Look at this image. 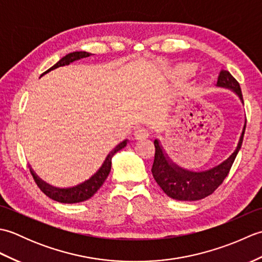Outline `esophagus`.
Wrapping results in <instances>:
<instances>
[{"mask_svg": "<svg viewBox=\"0 0 262 262\" xmlns=\"http://www.w3.org/2000/svg\"><path fill=\"white\" fill-rule=\"evenodd\" d=\"M148 135H149L148 129H146V128H144V127L137 128L134 133V136L136 140H145V138L148 137Z\"/></svg>", "mask_w": 262, "mask_h": 262, "instance_id": "obj_1", "label": "esophagus"}]
</instances>
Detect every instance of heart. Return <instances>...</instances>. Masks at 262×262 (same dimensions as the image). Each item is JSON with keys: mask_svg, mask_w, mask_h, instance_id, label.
I'll return each mask as SVG.
<instances>
[{"mask_svg": "<svg viewBox=\"0 0 262 262\" xmlns=\"http://www.w3.org/2000/svg\"><path fill=\"white\" fill-rule=\"evenodd\" d=\"M181 72L183 74H190L193 72V68L191 65H183L181 68Z\"/></svg>", "mask_w": 262, "mask_h": 262, "instance_id": "obj_1", "label": "heart"}]
</instances>
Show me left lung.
<instances>
[{
	"label": "left lung",
	"mask_w": 262,
	"mask_h": 262,
	"mask_svg": "<svg viewBox=\"0 0 262 262\" xmlns=\"http://www.w3.org/2000/svg\"><path fill=\"white\" fill-rule=\"evenodd\" d=\"M217 85L231 89L240 97L243 102L241 86L234 77L230 74L229 71H220L219 77H217ZM246 126L247 121L244 124L237 147L231 157L220 165L204 172H191L183 170L178 165L173 164L162 151V147H161L159 141L155 140V154L152 166V173L155 181L158 182L161 189L170 198H173L176 200L193 202V200H199L209 196L223 183L227 174L230 173L233 162H234L236 155L241 148Z\"/></svg>",
	"instance_id": "1"
}]
</instances>
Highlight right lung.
Here are the masks:
<instances>
[{"label": "right lung", "instance_id": "1", "mask_svg": "<svg viewBox=\"0 0 262 262\" xmlns=\"http://www.w3.org/2000/svg\"><path fill=\"white\" fill-rule=\"evenodd\" d=\"M90 55H92V54L86 53V52H74V53L68 54L65 57L60 59L59 62H57L54 66H52L49 70H47L45 73H47V72L52 71V70L57 69V68H59V66L69 65L70 63L74 62V60L89 57ZM126 144H127V141H124L120 144H118V145H117L113 149V151L108 154V157L105 158L102 166L99 169V171L96 174L91 177L88 181L83 182V183H81V185L73 187V188L58 189V188L51 187L49 185H47V183L42 182L40 179H39V178L35 173H33L32 171H30V172L33 177V180H35V182L37 183V186L40 188V190L45 193L46 196L52 198L53 200H56V202L63 203V204H75V203L84 202V200H88L89 198H91L93 194L98 191V189L103 185V182L108 178V174H109L110 169H111V159H113L115 153L120 151L121 148H124L126 146Z\"/></svg>", "mask_w": 262, "mask_h": 262}]
</instances>
